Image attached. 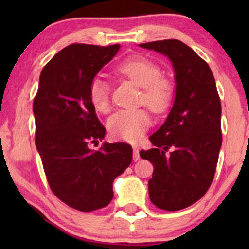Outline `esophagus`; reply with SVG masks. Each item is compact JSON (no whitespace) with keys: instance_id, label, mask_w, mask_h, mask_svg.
Instances as JSON below:
<instances>
[{"instance_id":"obj_1","label":"esophagus","mask_w":249,"mask_h":249,"mask_svg":"<svg viewBox=\"0 0 249 249\" xmlns=\"http://www.w3.org/2000/svg\"><path fill=\"white\" fill-rule=\"evenodd\" d=\"M141 159V156H139V151L137 147H134V161H138V160Z\"/></svg>"}]
</instances>
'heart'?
I'll use <instances>...</instances> for the list:
<instances>
[{
	"label": "heart",
	"mask_w": 249,
	"mask_h": 249,
	"mask_svg": "<svg viewBox=\"0 0 249 249\" xmlns=\"http://www.w3.org/2000/svg\"><path fill=\"white\" fill-rule=\"evenodd\" d=\"M115 72L142 87L139 104L154 113H163L171 105L175 95L172 81L161 76L158 64L142 56L127 59L115 68ZM88 97L95 111H110V87L102 78H94L88 89ZM151 124V118L145 110L120 111L108 119L107 128L112 137L135 142L139 141Z\"/></svg>",
	"instance_id": "heart-1"
}]
</instances>
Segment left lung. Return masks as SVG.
<instances>
[{
  "label": "left lung",
  "mask_w": 249,
  "mask_h": 249,
  "mask_svg": "<svg viewBox=\"0 0 249 249\" xmlns=\"http://www.w3.org/2000/svg\"><path fill=\"white\" fill-rule=\"evenodd\" d=\"M168 55L176 72V98L162 127L149 137L154 148L142 159L154 165L149 198L159 209L179 211L202 198L216 171L222 144L221 101L209 64L178 39L139 44Z\"/></svg>",
  "instance_id": "left-lung-1"
}]
</instances>
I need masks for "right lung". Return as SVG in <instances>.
Wrapping results in <instances>:
<instances>
[{"instance_id": "add662e5", "label": "right lung", "mask_w": 249, "mask_h": 249, "mask_svg": "<svg viewBox=\"0 0 249 249\" xmlns=\"http://www.w3.org/2000/svg\"><path fill=\"white\" fill-rule=\"evenodd\" d=\"M119 44H71L43 68L34 98L35 144L50 188L60 200L81 212L107 206L112 183L130 165L132 148L125 142H105V128L88 97L89 85L110 62Z\"/></svg>"}]
</instances>
